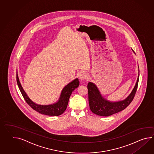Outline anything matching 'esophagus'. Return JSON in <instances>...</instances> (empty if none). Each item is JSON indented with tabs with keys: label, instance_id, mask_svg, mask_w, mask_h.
Instances as JSON below:
<instances>
[{
	"label": "esophagus",
	"instance_id": "1",
	"mask_svg": "<svg viewBox=\"0 0 154 154\" xmlns=\"http://www.w3.org/2000/svg\"><path fill=\"white\" fill-rule=\"evenodd\" d=\"M88 75L86 72H83L81 73V75H80L79 78L81 79H85L88 78Z\"/></svg>",
	"mask_w": 154,
	"mask_h": 154
}]
</instances>
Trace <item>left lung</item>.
<instances>
[{
    "instance_id": "obj_1",
    "label": "left lung",
    "mask_w": 154,
    "mask_h": 154,
    "mask_svg": "<svg viewBox=\"0 0 154 154\" xmlns=\"http://www.w3.org/2000/svg\"><path fill=\"white\" fill-rule=\"evenodd\" d=\"M139 79V73L136 85L132 92L125 100L117 102H111L104 99L96 85L89 82L87 88L89 107L91 111L98 116H108L125 109L133 101L135 97L138 86Z\"/></svg>"
}]
</instances>
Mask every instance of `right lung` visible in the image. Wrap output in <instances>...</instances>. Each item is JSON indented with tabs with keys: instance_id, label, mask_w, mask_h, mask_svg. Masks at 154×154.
<instances>
[{
	"instance_id": "right-lung-1",
	"label": "right lung",
	"mask_w": 154,
	"mask_h": 154,
	"mask_svg": "<svg viewBox=\"0 0 154 154\" xmlns=\"http://www.w3.org/2000/svg\"><path fill=\"white\" fill-rule=\"evenodd\" d=\"M17 85L22 94V96H23L25 100L29 104V106L38 113L50 116H58L65 112L67 108L69 99L72 94V92L75 89V88H77L79 85V79H75L74 81H73L66 86H65V88L62 91L60 98L59 99L58 102L48 106H41L36 104L33 102H32L30 99L27 97V94L25 93L22 86L21 85L17 73Z\"/></svg>"
}]
</instances>
